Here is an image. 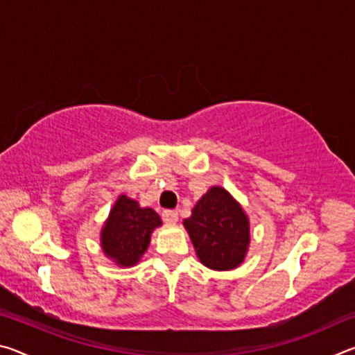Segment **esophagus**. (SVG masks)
Here are the masks:
<instances>
[{"instance_id": "1", "label": "esophagus", "mask_w": 355, "mask_h": 355, "mask_svg": "<svg viewBox=\"0 0 355 355\" xmlns=\"http://www.w3.org/2000/svg\"><path fill=\"white\" fill-rule=\"evenodd\" d=\"M163 220L169 225L175 224V222L178 220V213L175 211V209H166V211L163 213Z\"/></svg>"}]
</instances>
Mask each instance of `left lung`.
<instances>
[{"instance_id": "left-lung-1", "label": "left lung", "mask_w": 355, "mask_h": 355, "mask_svg": "<svg viewBox=\"0 0 355 355\" xmlns=\"http://www.w3.org/2000/svg\"><path fill=\"white\" fill-rule=\"evenodd\" d=\"M202 264L230 271L244 261L250 243L249 218L232 194L220 186L209 188L183 220Z\"/></svg>"}]
</instances>
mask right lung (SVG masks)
Instances as JSON below:
<instances>
[{"instance_id":"right-lung-1","label":"right lung","mask_w":355,"mask_h":355,"mask_svg":"<svg viewBox=\"0 0 355 355\" xmlns=\"http://www.w3.org/2000/svg\"><path fill=\"white\" fill-rule=\"evenodd\" d=\"M161 224L155 209L141 208L136 200L119 196L101 228V249L117 266H135L146 254L152 232Z\"/></svg>"}]
</instances>
